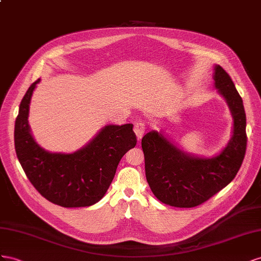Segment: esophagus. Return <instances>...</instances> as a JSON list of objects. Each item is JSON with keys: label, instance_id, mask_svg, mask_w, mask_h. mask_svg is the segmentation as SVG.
I'll list each match as a JSON object with an SVG mask.
<instances>
[{"label": "esophagus", "instance_id": "esophagus-1", "mask_svg": "<svg viewBox=\"0 0 261 261\" xmlns=\"http://www.w3.org/2000/svg\"><path fill=\"white\" fill-rule=\"evenodd\" d=\"M133 131H135L138 140H140L141 138L143 137L144 132H145V124L143 122H141V121H137L135 123V128H133Z\"/></svg>", "mask_w": 261, "mask_h": 261}]
</instances>
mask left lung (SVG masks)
<instances>
[{"instance_id": "obj_1", "label": "left lung", "mask_w": 261, "mask_h": 261, "mask_svg": "<svg viewBox=\"0 0 261 261\" xmlns=\"http://www.w3.org/2000/svg\"><path fill=\"white\" fill-rule=\"evenodd\" d=\"M214 86L225 98L233 117V136L226 147L211 159L185 153L158 131L142 138L145 176L161 202L193 207L205 202L232 181L246 153V115L232 79L220 65L214 68Z\"/></svg>"}]
</instances>
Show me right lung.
Returning a JSON list of instances; mask_svg holds the SVG:
<instances>
[{
  "label": "right lung",
  "instance_id": "add662e5",
  "mask_svg": "<svg viewBox=\"0 0 261 261\" xmlns=\"http://www.w3.org/2000/svg\"><path fill=\"white\" fill-rule=\"evenodd\" d=\"M20 101L15 121V151L24 172L42 197L64 207L89 206L105 196L122 156L137 144L133 124H109L91 142L72 154L50 153L34 140L28 124L36 85Z\"/></svg>",
  "mask_w": 261,
  "mask_h": 261
}]
</instances>
